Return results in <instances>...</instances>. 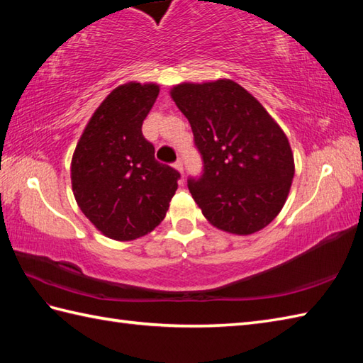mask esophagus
I'll list each match as a JSON object with an SVG mask.
<instances>
[{
    "label": "esophagus",
    "mask_w": 363,
    "mask_h": 363,
    "mask_svg": "<svg viewBox=\"0 0 363 363\" xmlns=\"http://www.w3.org/2000/svg\"><path fill=\"white\" fill-rule=\"evenodd\" d=\"M173 167L177 169V172L184 174V165H182V160H181V159H177V160L174 162V164H173Z\"/></svg>",
    "instance_id": "1"
}]
</instances>
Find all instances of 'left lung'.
Segmentation results:
<instances>
[{"label": "left lung", "mask_w": 363, "mask_h": 363, "mask_svg": "<svg viewBox=\"0 0 363 363\" xmlns=\"http://www.w3.org/2000/svg\"><path fill=\"white\" fill-rule=\"evenodd\" d=\"M194 130L201 176L187 186L203 215L230 234L257 233L290 191L295 164L287 137L256 98L230 79L173 87Z\"/></svg>", "instance_id": "obj_1"}]
</instances>
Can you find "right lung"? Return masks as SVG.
Listing matches in <instances>:
<instances>
[{"mask_svg": "<svg viewBox=\"0 0 363 363\" xmlns=\"http://www.w3.org/2000/svg\"><path fill=\"white\" fill-rule=\"evenodd\" d=\"M159 95L156 84L129 82L111 91L84 129L72 160L82 213L113 240H134L165 218L179 172L154 157L142 134Z\"/></svg>", "mask_w": 363, "mask_h": 363, "instance_id": "obj_1", "label": "right lung"}]
</instances>
